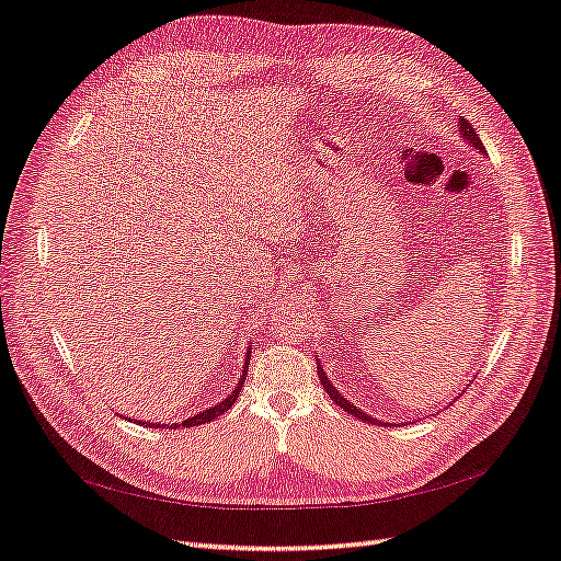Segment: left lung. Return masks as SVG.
I'll return each mask as SVG.
<instances>
[{"mask_svg":"<svg viewBox=\"0 0 561 561\" xmlns=\"http://www.w3.org/2000/svg\"><path fill=\"white\" fill-rule=\"evenodd\" d=\"M458 127H460V134L465 136V139L469 141V144H472L477 150H479V153H483V144H481V139H479V134L474 131V127L472 125H469V119H465V117H460V123H458ZM318 377H321V385L325 387V391H328V397L332 399V401H335L340 408H344V411L346 413H350V415H354V417H358V420H366V422H373V417L370 415H366V413H363L360 411V408H356L354 403H350V401H346L344 397H342V393L335 389V387H332L330 385V380H328V375L323 373V368L321 366H318Z\"/></svg>","mask_w":561,"mask_h":561,"instance_id":"8db88e82","label":"left lung"}]
</instances>
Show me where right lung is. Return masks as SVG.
<instances>
[{
  "label": "right lung",
  "mask_w": 561,
  "mask_h": 561,
  "mask_svg": "<svg viewBox=\"0 0 561 561\" xmlns=\"http://www.w3.org/2000/svg\"><path fill=\"white\" fill-rule=\"evenodd\" d=\"M248 358H250V352H248ZM248 358H245V370H243V375H240V380H238V387L229 393V397H226L221 403H217V405H211V408H207V411H203V413H198V415H193V417H188L186 422H181V427H198V425H205V422H209V420H215V417H219V415H224L226 411H229V408L236 403V399H238V393H240V389H243V385H245V377H248ZM146 425V422H144ZM148 427H153L148 422ZM156 427H160V425H156ZM168 427H179V425H168Z\"/></svg>",
  "instance_id": "add662e5"
}]
</instances>
